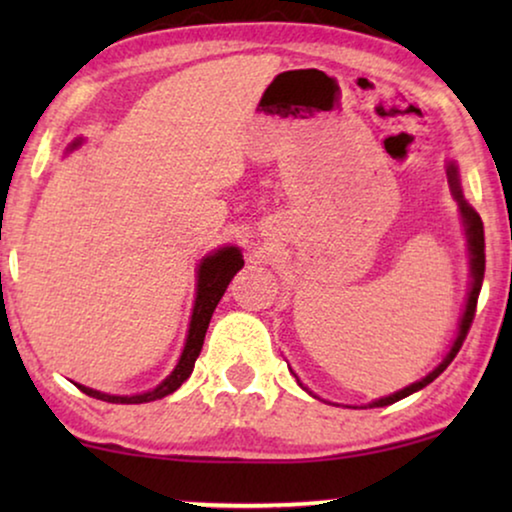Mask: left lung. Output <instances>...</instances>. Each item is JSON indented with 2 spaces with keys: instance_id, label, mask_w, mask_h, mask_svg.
<instances>
[{
  "instance_id": "1",
  "label": "left lung",
  "mask_w": 512,
  "mask_h": 512,
  "mask_svg": "<svg viewBox=\"0 0 512 512\" xmlns=\"http://www.w3.org/2000/svg\"><path fill=\"white\" fill-rule=\"evenodd\" d=\"M447 181H450V188H452L454 198H457L459 207H461V214H464L466 235H468V249H471V272H473V284H471V293H468L466 312H464V317H461L459 335H457V340H454L450 354L445 356V361L440 363V366L433 370V373L426 375L424 380L410 384V387L396 391V394H391L387 398H380V401H373V403L368 405V408H382V405H391V403L401 401V398H405V396L415 394V391H419V389H424L426 384H431L440 373H443L447 366H450V361L454 359V356H457L461 345H464L468 331H471V324H473V319H475V307H478V296H480V289H482V279H485V228H482V221H480L478 212H475V209L464 200V195H461L459 174H457V167H454L452 163L447 165Z\"/></svg>"
}]
</instances>
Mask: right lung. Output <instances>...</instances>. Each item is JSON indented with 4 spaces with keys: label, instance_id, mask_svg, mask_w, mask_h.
Here are the masks:
<instances>
[{
    "label": "right lung",
    "instance_id": "add662e5",
    "mask_svg": "<svg viewBox=\"0 0 512 512\" xmlns=\"http://www.w3.org/2000/svg\"><path fill=\"white\" fill-rule=\"evenodd\" d=\"M242 265H244L242 254L235 247H223L200 263L198 296H195L191 328H188L184 354H181L177 368L172 370V375L167 377L163 384H158L153 391H146V394H139V396H109V394H100V391H95V389L81 387V384H79V389L83 391V394L100 398V401H107V403H149V401H156V398L172 394V391H177L181 384H184V380H188V375L193 373L195 359L200 356L202 342H205L209 319H212V314L216 310V305H219L221 296L226 293L230 279L235 277V272L240 270Z\"/></svg>",
    "mask_w": 512,
    "mask_h": 512
}]
</instances>
